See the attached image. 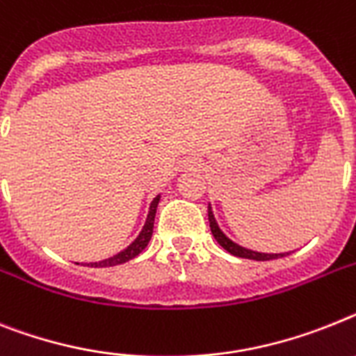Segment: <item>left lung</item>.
<instances>
[{
  "label": "left lung",
  "mask_w": 356,
  "mask_h": 356,
  "mask_svg": "<svg viewBox=\"0 0 356 356\" xmlns=\"http://www.w3.org/2000/svg\"><path fill=\"white\" fill-rule=\"evenodd\" d=\"M208 220H210V229L213 234L215 241L220 244V246L226 250L228 253L235 257H243V259H252V261H271V259H279V257H286L289 253H262V252H253V250H248L244 246H238L237 243H234L232 238H228L222 234V229L219 228V224L215 220L213 211H211V206L208 204Z\"/></svg>",
  "instance_id": "1"
}]
</instances>
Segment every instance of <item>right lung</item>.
Listing matches in <instances>:
<instances>
[{
  "label": "right lung",
  "mask_w": 356,
  "mask_h": 356,
  "mask_svg": "<svg viewBox=\"0 0 356 356\" xmlns=\"http://www.w3.org/2000/svg\"><path fill=\"white\" fill-rule=\"evenodd\" d=\"M161 201V195H157L152 201L150 204V210H148V215H146V222L145 226H143V229L139 232V235L136 237V241H134L130 246H127L122 252L115 253L113 257H108V259H104V261H99V262H88L86 266H90V268H108V266H118V264H124V262L132 261V259H136L139 253L145 250L146 246H148V243H150L152 238V234H154V220H155V211H157V204H159ZM76 264H79V262H76Z\"/></svg>",
  "instance_id": "right-lung-1"
}]
</instances>
